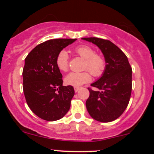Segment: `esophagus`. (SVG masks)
I'll list each match as a JSON object with an SVG mask.
<instances>
[{
	"label": "esophagus",
	"mask_w": 154,
	"mask_h": 154,
	"mask_svg": "<svg viewBox=\"0 0 154 154\" xmlns=\"http://www.w3.org/2000/svg\"><path fill=\"white\" fill-rule=\"evenodd\" d=\"M74 88H75V91L76 92V93H77V92L78 91L79 89H80V88H79V87H75Z\"/></svg>",
	"instance_id": "obj_1"
}]
</instances>
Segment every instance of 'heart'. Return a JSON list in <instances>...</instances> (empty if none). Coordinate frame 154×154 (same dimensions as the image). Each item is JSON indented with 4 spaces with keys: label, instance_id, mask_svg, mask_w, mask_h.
<instances>
[{
    "label": "heart",
    "instance_id": "heart-1",
    "mask_svg": "<svg viewBox=\"0 0 154 154\" xmlns=\"http://www.w3.org/2000/svg\"><path fill=\"white\" fill-rule=\"evenodd\" d=\"M75 53L85 60L84 68L88 69L95 77H100L103 74L106 66V62L103 56L95 54L93 48L88 45H79L75 48ZM56 64L61 72H66L69 68V55L66 51L62 50L58 54L56 59ZM89 72H70L64 78L65 82L69 85L79 87L91 80V75Z\"/></svg>",
    "mask_w": 154,
    "mask_h": 154
}]
</instances>
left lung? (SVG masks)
Returning a JSON list of instances; mask_svg holds the SVG:
<instances>
[{
    "instance_id": "obj_1",
    "label": "left lung",
    "mask_w": 154,
    "mask_h": 154,
    "mask_svg": "<svg viewBox=\"0 0 154 154\" xmlns=\"http://www.w3.org/2000/svg\"><path fill=\"white\" fill-rule=\"evenodd\" d=\"M82 39L99 48L106 62L101 77L91 84L98 91L88 88L90 96L86 100V108L96 121L112 122L122 114L130 101L132 68L126 55L109 40L98 38Z\"/></svg>"
}]
</instances>
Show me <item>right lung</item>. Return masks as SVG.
<instances>
[{"label": "right lung", "mask_w": 154, "mask_h": 154, "mask_svg": "<svg viewBox=\"0 0 154 154\" xmlns=\"http://www.w3.org/2000/svg\"><path fill=\"white\" fill-rule=\"evenodd\" d=\"M77 39H54L39 44L24 60L23 91L28 106L38 117L56 121L65 116L75 90L63 86L62 75L56 64L57 55Z\"/></svg>", "instance_id": "add662e5"}]
</instances>
